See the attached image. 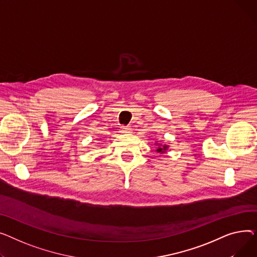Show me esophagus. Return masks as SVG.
<instances>
[{
  "label": "esophagus",
  "mask_w": 257,
  "mask_h": 257,
  "mask_svg": "<svg viewBox=\"0 0 257 257\" xmlns=\"http://www.w3.org/2000/svg\"><path fill=\"white\" fill-rule=\"evenodd\" d=\"M121 132L122 134H128V133H131L132 132V128H131V126H122L121 127Z\"/></svg>",
  "instance_id": "34e87169"
}]
</instances>
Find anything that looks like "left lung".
Instances as JSON below:
<instances>
[{"label": "left lung", "instance_id": "8db88e82", "mask_svg": "<svg viewBox=\"0 0 257 257\" xmlns=\"http://www.w3.org/2000/svg\"><path fill=\"white\" fill-rule=\"evenodd\" d=\"M156 144L158 145V148H157V152H158V153H160V154H164V153L167 152L168 146L166 145V144H162V143H159V142H157Z\"/></svg>", "mask_w": 257, "mask_h": 257}]
</instances>
